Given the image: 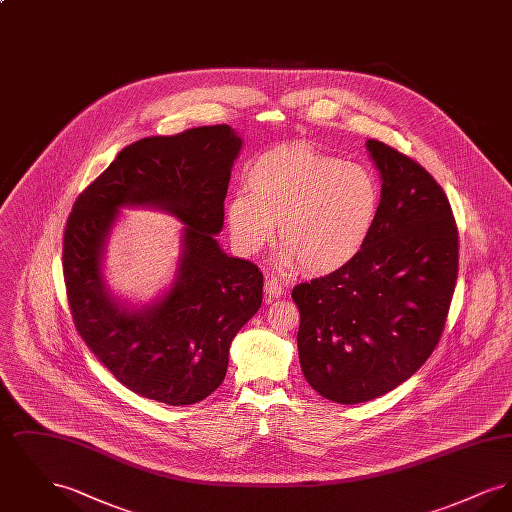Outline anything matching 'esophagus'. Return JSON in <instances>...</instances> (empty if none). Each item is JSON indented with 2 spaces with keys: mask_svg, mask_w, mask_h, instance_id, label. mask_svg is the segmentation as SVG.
Instances as JSON below:
<instances>
[{
  "mask_svg": "<svg viewBox=\"0 0 512 512\" xmlns=\"http://www.w3.org/2000/svg\"><path fill=\"white\" fill-rule=\"evenodd\" d=\"M265 295H267V299H278L284 295V288L276 278H267L265 280Z\"/></svg>",
  "mask_w": 512,
  "mask_h": 512,
  "instance_id": "esophagus-1",
  "label": "esophagus"
}]
</instances>
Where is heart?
I'll return each mask as SVG.
<instances>
[{
    "label": "heart",
    "instance_id": "b5f03b06",
    "mask_svg": "<svg viewBox=\"0 0 512 512\" xmlns=\"http://www.w3.org/2000/svg\"><path fill=\"white\" fill-rule=\"evenodd\" d=\"M249 194L226 205L236 251L255 257L274 240L282 267L328 276L349 267L365 249L380 213L374 172L303 146L261 153L245 172Z\"/></svg>",
    "mask_w": 512,
    "mask_h": 512
}]
</instances>
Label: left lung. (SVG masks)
I'll use <instances>...</instances> for the list:
<instances>
[{
    "instance_id": "8db88e82",
    "label": "left lung",
    "mask_w": 512,
    "mask_h": 512,
    "mask_svg": "<svg viewBox=\"0 0 512 512\" xmlns=\"http://www.w3.org/2000/svg\"><path fill=\"white\" fill-rule=\"evenodd\" d=\"M382 180L374 232L334 274L293 288L305 380L355 405L409 380L438 345L459 272V234L441 186L411 157L366 140Z\"/></svg>"
}]
</instances>
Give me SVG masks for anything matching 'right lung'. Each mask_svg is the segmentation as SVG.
Segmentation results:
<instances>
[{
    "instance_id": "right-lung-1",
    "label": "right lung",
    "mask_w": 512,
    "mask_h": 512,
    "mask_svg": "<svg viewBox=\"0 0 512 512\" xmlns=\"http://www.w3.org/2000/svg\"><path fill=\"white\" fill-rule=\"evenodd\" d=\"M240 149L228 124L144 138L74 201L63 240L74 326L99 363L147 399L180 407L211 395L226 376L230 343L261 307L263 274L217 240ZM124 206L159 208L185 224L172 286L142 308L119 302L102 274Z\"/></svg>"
}]
</instances>
